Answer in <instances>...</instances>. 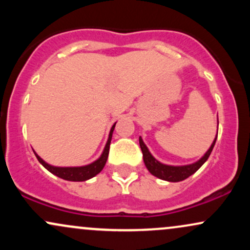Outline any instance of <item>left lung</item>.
Segmentation results:
<instances>
[{
  "label": "left lung",
  "mask_w": 250,
  "mask_h": 250,
  "mask_svg": "<svg viewBox=\"0 0 250 250\" xmlns=\"http://www.w3.org/2000/svg\"><path fill=\"white\" fill-rule=\"evenodd\" d=\"M217 123H219V119H217ZM217 137V135H216ZM216 137H215L214 142L211 143L210 148L208 149V151L203 155L202 157L197 162L191 163V165L187 166H168L163 165V163L159 162L156 159L150 154V151L148 150L147 146L145 145V142L142 141V139L140 137V147H141L142 154H143V161H145L146 167L150 174H153L154 176L159 177V179L169 181V182H180V181H183L188 179L190 175H193L195 171L199 170L201 166L203 165L208 160L209 155H210L211 150H213L215 142H216Z\"/></svg>",
  "instance_id": "obj_1"
}]
</instances>
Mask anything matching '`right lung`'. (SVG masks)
I'll return each mask as SVG.
<instances>
[{"mask_svg":"<svg viewBox=\"0 0 250 250\" xmlns=\"http://www.w3.org/2000/svg\"><path fill=\"white\" fill-rule=\"evenodd\" d=\"M115 125H114L110 129L107 145H105L104 150H103L102 155L100 156V159H97L96 161L90 163V165L83 166V167H54V166L48 165L47 162L43 161L41 157H40L39 155L35 153L37 160H39V162L41 163V165L45 169H48L51 174L56 175V176L61 177V179H63V180L75 181V182L79 181L80 182V181H85V180L91 179V177H94L95 175H97L100 171L102 170L103 167H104L105 162H107L108 154H109V147H110L111 136H113V131H114V128H115Z\"/></svg>","mask_w":250,"mask_h":250,"instance_id":"right-lung-1","label":"right lung"}]
</instances>
